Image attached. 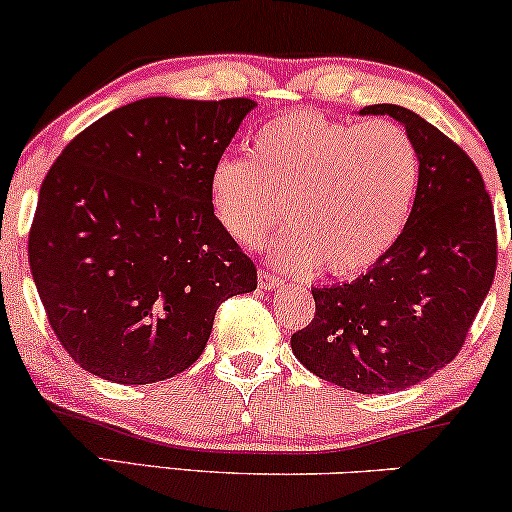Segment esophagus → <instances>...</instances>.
I'll return each mask as SVG.
<instances>
[{"label": "esophagus", "instance_id": "34e87169", "mask_svg": "<svg viewBox=\"0 0 512 512\" xmlns=\"http://www.w3.org/2000/svg\"><path fill=\"white\" fill-rule=\"evenodd\" d=\"M282 284V277L279 275H275V272H270V270H261L258 272V286H261V289H275V286H279Z\"/></svg>", "mask_w": 512, "mask_h": 512}]
</instances>
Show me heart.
<instances>
[{"instance_id":"heart-1","label":"heart","mask_w":512,"mask_h":512,"mask_svg":"<svg viewBox=\"0 0 512 512\" xmlns=\"http://www.w3.org/2000/svg\"><path fill=\"white\" fill-rule=\"evenodd\" d=\"M419 158L389 121H333L286 111L258 128L251 160L223 156L207 179L219 226L258 249L291 221L272 251L286 270L352 277L394 247L417 193Z\"/></svg>"}]
</instances>
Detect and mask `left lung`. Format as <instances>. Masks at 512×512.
<instances>
[{"label": "left lung", "mask_w": 512, "mask_h": 512, "mask_svg": "<svg viewBox=\"0 0 512 512\" xmlns=\"http://www.w3.org/2000/svg\"><path fill=\"white\" fill-rule=\"evenodd\" d=\"M403 125L419 158L412 212L387 254L354 282L312 289V324L291 335L296 359L359 394L415 387L464 345L496 270L489 193L466 151L415 111L363 107Z\"/></svg>", "instance_id": "left-lung-1"}]
</instances>
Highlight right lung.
<instances>
[{
    "label": "right lung",
    "mask_w": 512,
    "mask_h": 512,
    "mask_svg": "<svg viewBox=\"0 0 512 512\" xmlns=\"http://www.w3.org/2000/svg\"><path fill=\"white\" fill-rule=\"evenodd\" d=\"M254 100L146 97L65 146L39 191L32 279L60 345L116 384L184 373L254 261L216 223L207 179Z\"/></svg>",
    "instance_id": "1"
}]
</instances>
